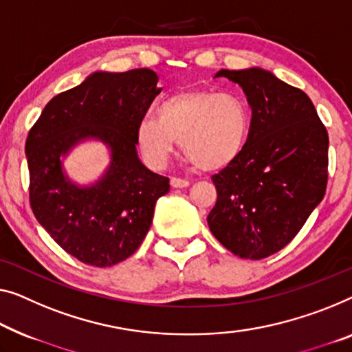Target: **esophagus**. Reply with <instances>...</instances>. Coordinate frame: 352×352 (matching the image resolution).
I'll use <instances>...</instances> for the list:
<instances>
[{"label": "esophagus", "mask_w": 352, "mask_h": 352, "mask_svg": "<svg viewBox=\"0 0 352 352\" xmlns=\"http://www.w3.org/2000/svg\"><path fill=\"white\" fill-rule=\"evenodd\" d=\"M170 185H172V188H186V186H190V182L185 180V178L172 177L170 178Z\"/></svg>", "instance_id": "1"}]
</instances>
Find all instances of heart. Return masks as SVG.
I'll return each mask as SVG.
<instances>
[{
    "instance_id": "heart-1",
    "label": "heart",
    "mask_w": 352,
    "mask_h": 352,
    "mask_svg": "<svg viewBox=\"0 0 352 352\" xmlns=\"http://www.w3.org/2000/svg\"><path fill=\"white\" fill-rule=\"evenodd\" d=\"M250 124V110L242 98L190 88L166 98L156 109V118L140 120L135 139L153 169L166 166L178 142L183 156L196 169L217 172L242 155Z\"/></svg>"
}]
</instances>
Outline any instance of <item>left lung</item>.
<instances>
[{
	"label": "left lung",
	"instance_id": "obj_1",
	"mask_svg": "<svg viewBox=\"0 0 352 352\" xmlns=\"http://www.w3.org/2000/svg\"><path fill=\"white\" fill-rule=\"evenodd\" d=\"M251 107L242 155L212 177V234L243 259L275 254L298 234L327 186L329 134L311 99L261 67L228 71Z\"/></svg>",
	"mask_w": 352,
	"mask_h": 352
}]
</instances>
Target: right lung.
I'll return each mask as SVG.
<instances>
[{
  "label": "right lung",
  "instance_id": "obj_1",
  "mask_svg": "<svg viewBox=\"0 0 352 352\" xmlns=\"http://www.w3.org/2000/svg\"><path fill=\"white\" fill-rule=\"evenodd\" d=\"M156 83V72L146 67L93 72L50 99L26 138L34 217L83 264L110 267L134 254L156 201L169 192V178L146 169L135 150L138 123L161 93ZM88 138L108 145L111 164L96 184L78 187L62 170V158Z\"/></svg>",
  "mask_w": 352,
  "mask_h": 352
}]
</instances>
